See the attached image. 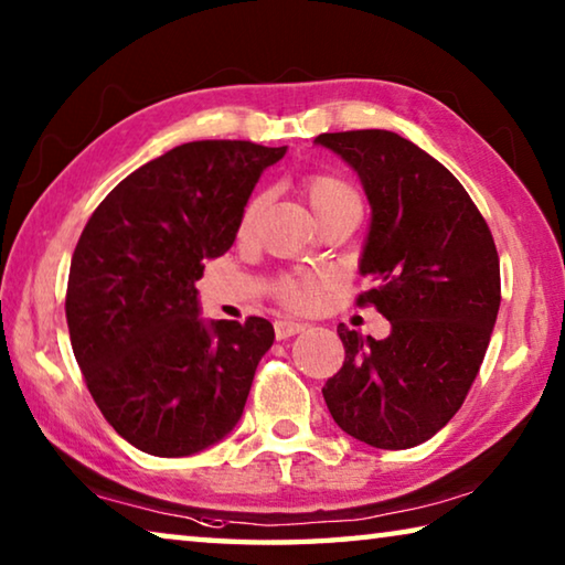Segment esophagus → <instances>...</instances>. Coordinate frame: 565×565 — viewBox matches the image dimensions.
Here are the masks:
<instances>
[{
	"mask_svg": "<svg viewBox=\"0 0 565 565\" xmlns=\"http://www.w3.org/2000/svg\"><path fill=\"white\" fill-rule=\"evenodd\" d=\"M274 331H276V339H289L303 331V323L291 321V319H279L274 321Z\"/></svg>",
	"mask_w": 565,
	"mask_h": 565,
	"instance_id": "34e87169",
	"label": "esophagus"
}]
</instances>
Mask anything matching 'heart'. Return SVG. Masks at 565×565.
<instances>
[{"label":"heart","instance_id":"obj_1","mask_svg":"<svg viewBox=\"0 0 565 565\" xmlns=\"http://www.w3.org/2000/svg\"><path fill=\"white\" fill-rule=\"evenodd\" d=\"M301 189H303V196L309 199V204L319 222L331 214L351 212V209L361 212L359 191L339 174L317 171V174H309L303 179ZM262 209H264V194H254L248 199L242 209V216H238V236H248L254 232L256 218H259ZM321 291H323V279L317 274H286L279 279V286H276V296H279V301L291 311L313 309V306L321 301Z\"/></svg>","mask_w":565,"mask_h":565}]
</instances>
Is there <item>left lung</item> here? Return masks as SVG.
I'll list each match as a JSON object with an SVG mask.
<instances>
[{
    "label": "left lung",
    "instance_id": "1",
    "mask_svg": "<svg viewBox=\"0 0 565 565\" xmlns=\"http://www.w3.org/2000/svg\"><path fill=\"white\" fill-rule=\"evenodd\" d=\"M359 171L371 202L359 306L391 321L386 339L339 323L347 351L323 386L337 424L359 441L401 451L454 418L471 391L501 306L493 234L441 161L384 129L319 134Z\"/></svg>",
    "mask_w": 565,
    "mask_h": 565
}]
</instances>
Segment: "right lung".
<instances>
[{
	"label": "right lung",
	"mask_w": 565,
	"mask_h": 565,
	"mask_svg": "<svg viewBox=\"0 0 565 565\" xmlns=\"http://www.w3.org/2000/svg\"><path fill=\"white\" fill-rule=\"evenodd\" d=\"M284 151L181 145L119 181L76 242L64 301L74 356L94 404L139 451L191 456L242 418L274 327H204L196 281L234 244L254 184Z\"/></svg>",
	"instance_id": "obj_1"
}]
</instances>
